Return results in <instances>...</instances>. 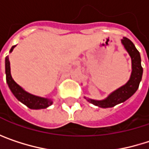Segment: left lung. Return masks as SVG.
I'll use <instances>...</instances> for the list:
<instances>
[{"label": "left lung", "mask_w": 149, "mask_h": 149, "mask_svg": "<svg viewBox=\"0 0 149 149\" xmlns=\"http://www.w3.org/2000/svg\"><path fill=\"white\" fill-rule=\"evenodd\" d=\"M121 41L125 50L128 52L129 55L131 58V67H132L131 75L129 81L125 84L119 87L116 91H112L106 98L103 100H95L84 97V98L88 102L100 108H111L116 106V104L125 102L135 93V91L139 87L140 82L141 81L143 69L141 64V59L140 52L135 48L133 42L128 38L123 37V39Z\"/></svg>", "instance_id": "left-lung-1"}]
</instances>
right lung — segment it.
Returning <instances> with one entry per match:
<instances>
[{
    "mask_svg": "<svg viewBox=\"0 0 149 149\" xmlns=\"http://www.w3.org/2000/svg\"><path fill=\"white\" fill-rule=\"evenodd\" d=\"M16 45L11 47L9 52H12L14 48ZM5 72H6V80L7 84L14 94L15 97L23 104L27 106L29 109H46L47 107L51 106L52 104V100L50 98L41 97L39 96L33 95L27 91H26L21 86H19L15 80L13 79L11 76V71H10V62L8 56L5 58Z\"/></svg>",
    "mask_w": 149,
    "mask_h": 149,
    "instance_id": "1",
    "label": "right lung"
}]
</instances>
